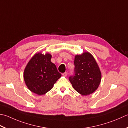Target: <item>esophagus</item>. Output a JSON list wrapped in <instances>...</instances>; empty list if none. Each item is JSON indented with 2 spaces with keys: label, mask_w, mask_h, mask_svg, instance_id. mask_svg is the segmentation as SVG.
I'll return each instance as SVG.
<instances>
[{
  "label": "esophagus",
  "mask_w": 128,
  "mask_h": 128,
  "mask_svg": "<svg viewBox=\"0 0 128 128\" xmlns=\"http://www.w3.org/2000/svg\"><path fill=\"white\" fill-rule=\"evenodd\" d=\"M62 76H66L67 75H68V72H64V73H62Z\"/></svg>",
  "instance_id": "esophagus-1"
}]
</instances>
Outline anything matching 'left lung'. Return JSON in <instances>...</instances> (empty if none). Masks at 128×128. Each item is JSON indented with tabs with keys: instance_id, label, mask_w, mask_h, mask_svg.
<instances>
[{
	"instance_id": "obj_1",
	"label": "left lung",
	"mask_w": 128,
	"mask_h": 128,
	"mask_svg": "<svg viewBox=\"0 0 128 128\" xmlns=\"http://www.w3.org/2000/svg\"><path fill=\"white\" fill-rule=\"evenodd\" d=\"M74 66L76 74L69 77L73 88L82 96L93 93L102 80V72L94 56L88 52L76 55Z\"/></svg>"
}]
</instances>
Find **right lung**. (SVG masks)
I'll use <instances>...</instances> for the list:
<instances>
[{"instance_id":"1","label":"right lung","mask_w":128,"mask_h":128,"mask_svg":"<svg viewBox=\"0 0 128 128\" xmlns=\"http://www.w3.org/2000/svg\"><path fill=\"white\" fill-rule=\"evenodd\" d=\"M52 55L42 52L35 54L25 68L23 77L30 90L39 96L46 94L61 77L56 66L51 62Z\"/></svg>"}]
</instances>
